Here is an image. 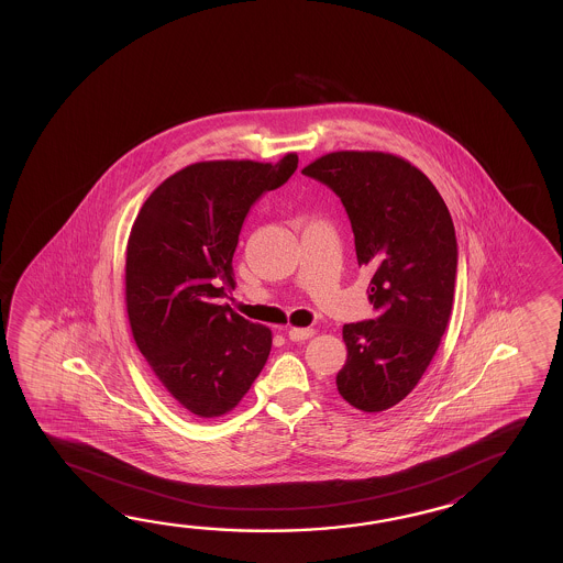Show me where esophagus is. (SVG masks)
<instances>
[{
	"label": "esophagus",
	"mask_w": 563,
	"mask_h": 563,
	"mask_svg": "<svg viewBox=\"0 0 563 563\" xmlns=\"http://www.w3.org/2000/svg\"><path fill=\"white\" fill-rule=\"evenodd\" d=\"M313 334H316V330H313V328H289V330H287L289 340H294V342L308 340V338H311Z\"/></svg>",
	"instance_id": "1"
}]
</instances>
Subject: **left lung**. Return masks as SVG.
<instances>
[{
    "label": "left lung",
    "instance_id": "1",
    "mask_svg": "<svg viewBox=\"0 0 563 563\" xmlns=\"http://www.w3.org/2000/svg\"><path fill=\"white\" fill-rule=\"evenodd\" d=\"M301 173L346 207L358 265L372 272L368 298L380 310L376 320L342 328L347 358L335 376L338 393L362 412H383L412 393L449 325L453 219L431 179L402 156L335 151Z\"/></svg>",
    "mask_w": 563,
    "mask_h": 563
}]
</instances>
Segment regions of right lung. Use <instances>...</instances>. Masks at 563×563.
<instances>
[{
    "label": "right lung",
    "instance_id": "obj_1",
    "mask_svg": "<svg viewBox=\"0 0 563 563\" xmlns=\"http://www.w3.org/2000/svg\"><path fill=\"white\" fill-rule=\"evenodd\" d=\"M296 168V153L276 165L195 163L163 180L132 223L124 265L132 338L168 395L199 419L238 407L269 356L272 330L219 298L235 289L231 262L247 211Z\"/></svg>",
    "mask_w": 563,
    "mask_h": 563
}]
</instances>
